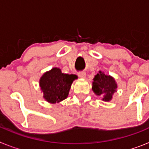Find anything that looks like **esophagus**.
<instances>
[{"mask_svg": "<svg viewBox=\"0 0 149 149\" xmlns=\"http://www.w3.org/2000/svg\"><path fill=\"white\" fill-rule=\"evenodd\" d=\"M77 75H78L79 77H81V78H86V73L84 72H79V73L77 74Z\"/></svg>", "mask_w": 149, "mask_h": 149, "instance_id": "1", "label": "esophagus"}]
</instances>
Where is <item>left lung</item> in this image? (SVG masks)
Here are the masks:
<instances>
[{
  "label": "left lung",
  "instance_id": "8db88e82",
  "mask_svg": "<svg viewBox=\"0 0 149 149\" xmlns=\"http://www.w3.org/2000/svg\"><path fill=\"white\" fill-rule=\"evenodd\" d=\"M92 89L97 96H101L103 101L109 102L113 98V95L117 92V84L113 77L99 71L94 76Z\"/></svg>",
  "mask_w": 149,
  "mask_h": 149
}]
</instances>
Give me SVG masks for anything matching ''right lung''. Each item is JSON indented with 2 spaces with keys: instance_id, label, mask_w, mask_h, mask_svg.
<instances>
[{
  "instance_id": "1",
  "label": "right lung",
  "mask_w": 149,
  "mask_h": 149,
  "mask_svg": "<svg viewBox=\"0 0 149 149\" xmlns=\"http://www.w3.org/2000/svg\"><path fill=\"white\" fill-rule=\"evenodd\" d=\"M77 79L75 74L62 73L57 67L45 72L39 79L43 98L50 104L59 103L68 97L72 83Z\"/></svg>"
}]
</instances>
